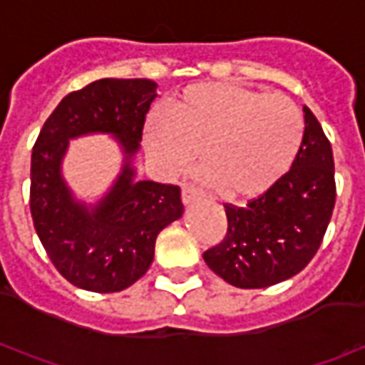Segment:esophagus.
Returning a JSON list of instances; mask_svg holds the SVG:
<instances>
[{
	"label": "esophagus",
	"instance_id": "obj_1",
	"mask_svg": "<svg viewBox=\"0 0 365 365\" xmlns=\"http://www.w3.org/2000/svg\"><path fill=\"white\" fill-rule=\"evenodd\" d=\"M201 199V193L195 190H191V187H183L182 190V201L183 205H190L193 201H199Z\"/></svg>",
	"mask_w": 365,
	"mask_h": 365
}]
</instances>
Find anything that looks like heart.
I'll use <instances>...</instances> for the list:
<instances>
[{
    "label": "heart",
    "instance_id": "1",
    "mask_svg": "<svg viewBox=\"0 0 365 365\" xmlns=\"http://www.w3.org/2000/svg\"><path fill=\"white\" fill-rule=\"evenodd\" d=\"M297 103L227 82L197 83L174 107H158L146 123V150L162 174L175 175L199 156L203 180L227 199H252L289 172L303 143Z\"/></svg>",
    "mask_w": 365,
    "mask_h": 365
}]
</instances>
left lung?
I'll use <instances>...</instances> for the list:
<instances>
[{
    "label": "left lung",
    "mask_w": 365,
    "mask_h": 365,
    "mask_svg": "<svg viewBox=\"0 0 365 365\" xmlns=\"http://www.w3.org/2000/svg\"><path fill=\"white\" fill-rule=\"evenodd\" d=\"M305 133L291 170L260 197L227 203V235L203 254L215 274L235 287L262 289L305 268L327 232L334 201V158L329 138L309 107Z\"/></svg>",
    "instance_id": "left-lung-1"
}]
</instances>
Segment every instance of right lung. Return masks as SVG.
Segmentation results:
<instances>
[{
  "label": "right lung",
  "mask_w": 365,
  "mask_h": 365,
  "mask_svg": "<svg viewBox=\"0 0 365 365\" xmlns=\"http://www.w3.org/2000/svg\"><path fill=\"white\" fill-rule=\"evenodd\" d=\"M152 80L103 78L68 93L46 119L31 156V215L54 268L96 293L127 289L154 260L160 230L183 213L178 185L135 180L133 158L156 99ZM103 132L123 150V168L96 206L78 202L61 175L72 138Z\"/></svg>",
  "instance_id": "add662e5"
}]
</instances>
